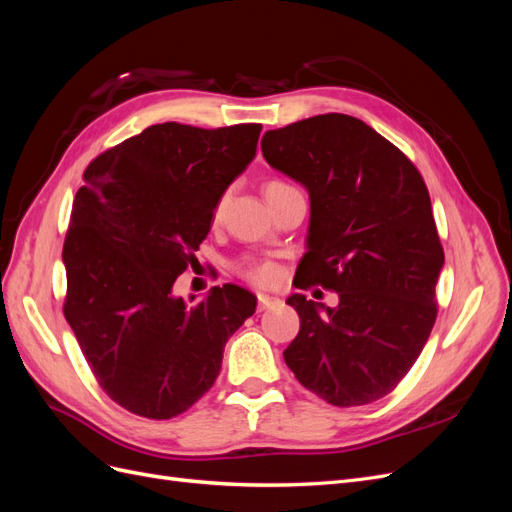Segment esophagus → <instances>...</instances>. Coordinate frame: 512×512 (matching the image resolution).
I'll return each instance as SVG.
<instances>
[{
  "label": "esophagus",
  "mask_w": 512,
  "mask_h": 512,
  "mask_svg": "<svg viewBox=\"0 0 512 512\" xmlns=\"http://www.w3.org/2000/svg\"><path fill=\"white\" fill-rule=\"evenodd\" d=\"M258 309L262 312V309H273L277 305H282V301L277 297H271V294H258Z\"/></svg>",
  "instance_id": "34e87169"
}]
</instances>
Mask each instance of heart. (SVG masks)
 I'll return each mask as SVG.
<instances>
[{
    "label": "heart",
    "instance_id": "heart-1",
    "mask_svg": "<svg viewBox=\"0 0 512 512\" xmlns=\"http://www.w3.org/2000/svg\"><path fill=\"white\" fill-rule=\"evenodd\" d=\"M292 190H297V188H292L290 183H286L282 179H269L262 183V192H265V198L269 200V205ZM226 200H228V192H222L218 198H215V203L211 207V222H220L224 207H226ZM232 269H235V273L239 277H243V280L252 282L256 286H273L277 280H280V267H277L271 260L241 258L235 262V265H232Z\"/></svg>",
    "mask_w": 512,
    "mask_h": 512
}]
</instances>
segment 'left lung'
I'll list each match as a JSON object with an SVG mask.
<instances>
[{
  "label": "left lung",
  "instance_id": "obj_1",
  "mask_svg": "<svg viewBox=\"0 0 512 512\" xmlns=\"http://www.w3.org/2000/svg\"><path fill=\"white\" fill-rule=\"evenodd\" d=\"M260 147L312 203L294 286L339 294L337 307L288 297L301 329L286 365L327 404H371L404 380L438 316L444 250L427 185L404 151L342 113L269 130Z\"/></svg>",
  "mask_w": 512,
  "mask_h": 512
}]
</instances>
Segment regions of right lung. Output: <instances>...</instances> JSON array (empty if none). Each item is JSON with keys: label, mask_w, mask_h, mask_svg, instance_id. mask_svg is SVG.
Masks as SVG:
<instances>
[{"label": "right lung", "mask_w": 512, "mask_h": 512, "mask_svg": "<svg viewBox=\"0 0 512 512\" xmlns=\"http://www.w3.org/2000/svg\"><path fill=\"white\" fill-rule=\"evenodd\" d=\"M260 123L166 121L87 166L64 241V316L102 391L168 421L218 378L228 337L256 309L235 284L188 305L173 297L209 235L211 207L256 156Z\"/></svg>", "instance_id": "obj_1"}]
</instances>
